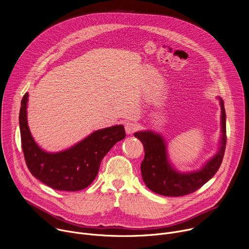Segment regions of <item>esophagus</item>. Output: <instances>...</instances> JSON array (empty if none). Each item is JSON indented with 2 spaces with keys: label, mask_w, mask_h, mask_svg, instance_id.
<instances>
[{
  "label": "esophagus",
  "mask_w": 249,
  "mask_h": 249,
  "mask_svg": "<svg viewBox=\"0 0 249 249\" xmlns=\"http://www.w3.org/2000/svg\"><path fill=\"white\" fill-rule=\"evenodd\" d=\"M138 129H139V124L136 123V122L129 121V122H127L125 124V131H126V134H128V135L133 134Z\"/></svg>",
  "instance_id": "obj_1"
}]
</instances>
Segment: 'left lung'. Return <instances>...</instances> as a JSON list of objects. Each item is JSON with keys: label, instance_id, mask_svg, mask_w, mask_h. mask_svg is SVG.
Masks as SVG:
<instances>
[{"label": "left lung", "instance_id": "obj_1", "mask_svg": "<svg viewBox=\"0 0 249 249\" xmlns=\"http://www.w3.org/2000/svg\"><path fill=\"white\" fill-rule=\"evenodd\" d=\"M221 106V135L216 154L199 169L179 171L169 160L167 142L153 130L138 131L134 136L144 146L145 158L141 164L142 177L147 187L163 196H183L195 192L216 174L223 161L226 143V110L224 100L217 96Z\"/></svg>", "mask_w": 249, "mask_h": 249}]
</instances>
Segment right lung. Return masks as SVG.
Returning <instances> with one entry per match:
<instances>
[{
    "label": "right lung",
    "mask_w": 249,
    "mask_h": 249,
    "mask_svg": "<svg viewBox=\"0 0 249 249\" xmlns=\"http://www.w3.org/2000/svg\"><path fill=\"white\" fill-rule=\"evenodd\" d=\"M28 93L23 95L19 111L21 146L31 174L47 186L60 191L87 188L96 177L104 156L125 138L123 125L99 129L74 146L52 153L40 148L27 123Z\"/></svg>",
    "instance_id": "add662e5"
}]
</instances>
